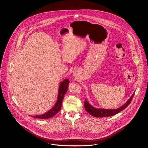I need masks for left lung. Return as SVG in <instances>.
I'll return each instance as SVG.
<instances>
[{
	"instance_id": "1",
	"label": "left lung",
	"mask_w": 148,
	"mask_h": 148,
	"mask_svg": "<svg viewBox=\"0 0 148 148\" xmlns=\"http://www.w3.org/2000/svg\"><path fill=\"white\" fill-rule=\"evenodd\" d=\"M135 92L133 95L131 96L130 98L128 99L126 102L122 105L121 107L119 108L115 109H105V108H95L92 105L90 104V103L87 101V99L85 98V101L84 103V107L86 110L87 112H88L90 114L95 116V117H108L112 115H115L116 114L118 113L129 105L131 101L132 100L134 97Z\"/></svg>"
}]
</instances>
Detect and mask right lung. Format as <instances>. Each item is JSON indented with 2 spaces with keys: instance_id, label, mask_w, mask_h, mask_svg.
Returning <instances> with one entry per match:
<instances>
[{
  "instance_id": "1",
  "label": "right lung",
  "mask_w": 148,
  "mask_h": 148,
  "mask_svg": "<svg viewBox=\"0 0 148 148\" xmlns=\"http://www.w3.org/2000/svg\"><path fill=\"white\" fill-rule=\"evenodd\" d=\"M69 83V80L68 79H65L62 82H60V85L59 86V89H58L57 99L54 106L51 108L49 111H48L45 113H44L42 114L31 115V116L35 118H38V119H47L53 117L56 114H57L61 108L62 103L64 99V96L68 90Z\"/></svg>"
}]
</instances>
